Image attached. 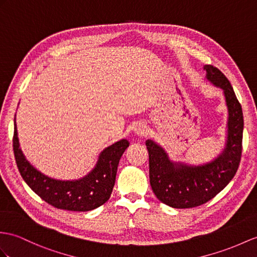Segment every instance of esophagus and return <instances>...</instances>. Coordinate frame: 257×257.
<instances>
[{
	"instance_id": "esophagus-1",
	"label": "esophagus",
	"mask_w": 257,
	"mask_h": 257,
	"mask_svg": "<svg viewBox=\"0 0 257 257\" xmlns=\"http://www.w3.org/2000/svg\"><path fill=\"white\" fill-rule=\"evenodd\" d=\"M134 132H135L136 135H139V136H145V135L147 134V127H146V125L143 124V123H139V124H137L136 126H135Z\"/></svg>"
}]
</instances>
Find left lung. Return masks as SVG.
I'll list each match as a JSON object with an SVG mask.
<instances>
[{
	"label": "left lung",
	"mask_w": 257,
	"mask_h": 257,
	"mask_svg": "<svg viewBox=\"0 0 257 257\" xmlns=\"http://www.w3.org/2000/svg\"><path fill=\"white\" fill-rule=\"evenodd\" d=\"M206 78L223 90L228 107L227 144L209 164L187 166L169 159L165 149L146 141L150 185L160 202L173 208H193L207 203L233 179L242 155L243 113L228 78L212 65H205Z\"/></svg>",
	"instance_id": "obj_1"
}]
</instances>
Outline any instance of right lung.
Returning <instances> with one entry per match:
<instances>
[{
    "instance_id": "right-lung-1",
    "label": "right lung",
    "mask_w": 257,
    "mask_h": 257,
    "mask_svg": "<svg viewBox=\"0 0 257 257\" xmlns=\"http://www.w3.org/2000/svg\"><path fill=\"white\" fill-rule=\"evenodd\" d=\"M130 143L122 140L105 148L95 169L83 179L54 180L39 172L25 158L18 143L16 122L14 124L13 149L21 176L37 195L59 209L88 211L107 202L114 186L118 161Z\"/></svg>"
}]
</instances>
